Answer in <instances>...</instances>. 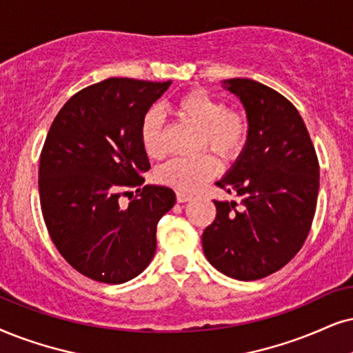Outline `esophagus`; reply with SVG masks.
<instances>
[{
    "label": "esophagus",
    "mask_w": 353,
    "mask_h": 353,
    "mask_svg": "<svg viewBox=\"0 0 353 353\" xmlns=\"http://www.w3.org/2000/svg\"><path fill=\"white\" fill-rule=\"evenodd\" d=\"M176 197H177V202H179V203H184V202H189V200L194 199V195L185 194V192H177Z\"/></svg>",
    "instance_id": "obj_1"
}]
</instances>
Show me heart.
I'll use <instances>...</instances> for the list:
<instances>
[{"label":"heart","mask_w":353,"mask_h":353,"mask_svg":"<svg viewBox=\"0 0 353 353\" xmlns=\"http://www.w3.org/2000/svg\"><path fill=\"white\" fill-rule=\"evenodd\" d=\"M171 112L184 122L199 128L200 148L208 146L225 161L238 158L248 138V120L241 112L225 109V104L202 89L185 92L172 102ZM141 146L153 159L166 153L163 138V120L156 110L145 115L140 128ZM220 164L210 153L195 158H176L159 168L158 179L181 192L199 190L205 182L216 176Z\"/></svg>","instance_id":"obj_1"}]
</instances>
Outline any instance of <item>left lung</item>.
Masks as SVG:
<instances>
[{"label": "left lung", "mask_w": 353, "mask_h": 353, "mask_svg": "<svg viewBox=\"0 0 353 353\" xmlns=\"http://www.w3.org/2000/svg\"><path fill=\"white\" fill-rule=\"evenodd\" d=\"M223 88L243 104L246 145L216 182L234 200H215L216 218L202 234L218 272L257 280L287 265L310 233L319 192V163L301 115L288 99L246 78Z\"/></svg>", "instance_id": "obj_1"}]
</instances>
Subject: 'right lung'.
Listing matches in <instances>:
<instances>
[{"label":"right lung","mask_w":353,"mask_h":353,"mask_svg":"<svg viewBox=\"0 0 353 353\" xmlns=\"http://www.w3.org/2000/svg\"><path fill=\"white\" fill-rule=\"evenodd\" d=\"M171 81L109 78L74 94L53 120L39 168L48 234L65 261L102 283H123L150 265L156 226L176 203L150 169L140 128ZM136 194L128 208L122 194Z\"/></svg>","instance_id":"add662e5"}]
</instances>
